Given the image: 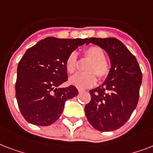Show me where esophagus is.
Here are the masks:
<instances>
[{
    "label": "esophagus",
    "mask_w": 153,
    "mask_h": 153,
    "mask_svg": "<svg viewBox=\"0 0 153 153\" xmlns=\"http://www.w3.org/2000/svg\"><path fill=\"white\" fill-rule=\"evenodd\" d=\"M85 90L83 89V88H78V92L79 93H82V92H84Z\"/></svg>",
    "instance_id": "esophagus-1"
}]
</instances>
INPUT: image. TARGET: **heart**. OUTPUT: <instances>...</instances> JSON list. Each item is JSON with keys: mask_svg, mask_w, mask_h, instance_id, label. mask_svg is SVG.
<instances>
[{"mask_svg": "<svg viewBox=\"0 0 153 153\" xmlns=\"http://www.w3.org/2000/svg\"><path fill=\"white\" fill-rule=\"evenodd\" d=\"M85 56L91 60V62L85 67L84 73H79L69 79L72 85L79 88H88L92 86L98 79L101 81L106 79L109 73V65L105 60V53L99 46H89L85 48ZM65 68L68 73L72 74L77 68V55L75 52L71 53L66 59Z\"/></svg>", "mask_w": 153, "mask_h": 153, "instance_id": "1", "label": "heart"}]
</instances>
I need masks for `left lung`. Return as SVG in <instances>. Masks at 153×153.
Masks as SVG:
<instances>
[{
    "mask_svg": "<svg viewBox=\"0 0 153 153\" xmlns=\"http://www.w3.org/2000/svg\"><path fill=\"white\" fill-rule=\"evenodd\" d=\"M89 43L106 51L111 68L105 82L90 90L91 100L85 105V115L98 131H114L125 125L137 107L141 70L136 57L119 40L91 37L86 44Z\"/></svg>",
    "mask_w": 153,
    "mask_h": 153,
    "instance_id": "8db88e82",
    "label": "left lung"
}]
</instances>
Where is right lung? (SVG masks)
Returning <instances> with one entry per match:
<instances>
[{
    "label": "right lung",
    "mask_w": 153,
    "mask_h": 153,
    "mask_svg": "<svg viewBox=\"0 0 153 153\" xmlns=\"http://www.w3.org/2000/svg\"><path fill=\"white\" fill-rule=\"evenodd\" d=\"M86 41L47 37L24 54L17 66L15 89L20 111L28 123L52 125L60 117L66 100L77 96L75 86H59L68 80L67 57Z\"/></svg>",
    "instance_id": "add662e5"
}]
</instances>
